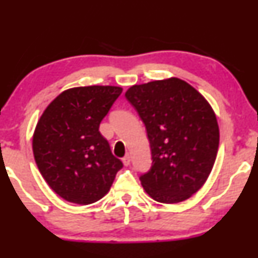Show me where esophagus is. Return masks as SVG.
<instances>
[{
    "label": "esophagus",
    "mask_w": 258,
    "mask_h": 258,
    "mask_svg": "<svg viewBox=\"0 0 258 258\" xmlns=\"http://www.w3.org/2000/svg\"><path fill=\"white\" fill-rule=\"evenodd\" d=\"M123 164L125 165V166H128L130 165V163H131V158H130V155H126L125 157H123Z\"/></svg>",
    "instance_id": "34e87169"
}]
</instances>
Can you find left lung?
Returning a JSON list of instances; mask_svg holds the SVG:
<instances>
[{"label": "left lung", "mask_w": 258, "mask_h": 258, "mask_svg": "<svg viewBox=\"0 0 258 258\" xmlns=\"http://www.w3.org/2000/svg\"><path fill=\"white\" fill-rule=\"evenodd\" d=\"M126 99L146 125L152 165L140 176L158 203L190 198L206 182L215 163L220 131L211 104L180 78L133 85Z\"/></svg>", "instance_id": "1"}]
</instances>
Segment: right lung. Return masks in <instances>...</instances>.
<instances>
[{
  "label": "right lung",
  "mask_w": 258,
  "mask_h": 258,
  "mask_svg": "<svg viewBox=\"0 0 258 258\" xmlns=\"http://www.w3.org/2000/svg\"><path fill=\"white\" fill-rule=\"evenodd\" d=\"M121 91L101 85L69 89L38 120L33 137L35 161L51 189L69 203L98 202L123 167L99 131Z\"/></svg>",
  "instance_id": "1"
}]
</instances>
